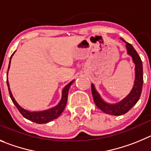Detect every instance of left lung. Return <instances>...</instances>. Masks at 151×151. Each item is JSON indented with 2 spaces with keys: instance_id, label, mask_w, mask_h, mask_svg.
I'll use <instances>...</instances> for the list:
<instances>
[{
  "instance_id": "left-lung-1",
  "label": "left lung",
  "mask_w": 151,
  "mask_h": 151,
  "mask_svg": "<svg viewBox=\"0 0 151 151\" xmlns=\"http://www.w3.org/2000/svg\"><path fill=\"white\" fill-rule=\"evenodd\" d=\"M126 44V48L127 54L132 57L133 63L135 64V80L133 87L127 97L116 104H109L106 102L101 97L99 93L95 88V85L91 83V92L96 106L104 113L112 115H121L127 113L133 106L138 102L142 93V85H143V68L142 62L140 56L132 45L127 42L121 38Z\"/></svg>"
}]
</instances>
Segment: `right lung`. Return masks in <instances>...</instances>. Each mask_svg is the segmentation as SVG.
Instances as JSON below:
<instances>
[{
	"instance_id": "right-lung-1",
	"label": "right lung",
	"mask_w": 151,
	"mask_h": 151,
	"mask_svg": "<svg viewBox=\"0 0 151 151\" xmlns=\"http://www.w3.org/2000/svg\"><path fill=\"white\" fill-rule=\"evenodd\" d=\"M15 53V51L12 53V56H11L10 57V60H9V67H8V71H9V67H10L11 59H12V56H13ZM7 77H8V71H7ZM74 80H72L71 82L69 83L68 85H66L64 87V88H63V91H62V98L57 105L53 106V107L50 108V109H45V110L33 111V112H32V111H29L24 109L23 107H22V106H21L18 103H17V101H15L13 95H12V91H11L10 90V88H9L8 77L7 79H6V83H7L8 89H9V95H10L11 100H12L13 104L15 105L17 109H18V111L20 112V113L22 114L25 118H27V120H29L31 121V122H35V123H37V124L48 123V122H51V121L57 118L60 115H61L62 112L64 111L65 107V105L66 104H67L68 90L69 88H70V87H71V84L74 83Z\"/></svg>"
}]
</instances>
